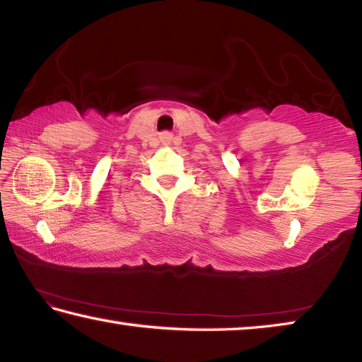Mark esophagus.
I'll return each mask as SVG.
<instances>
[{
  "label": "esophagus",
  "instance_id": "esophagus-1",
  "mask_svg": "<svg viewBox=\"0 0 362 362\" xmlns=\"http://www.w3.org/2000/svg\"><path fill=\"white\" fill-rule=\"evenodd\" d=\"M161 140H163L164 144H170V140H173V136L166 132V134H163V136H161Z\"/></svg>",
  "mask_w": 362,
  "mask_h": 362
}]
</instances>
